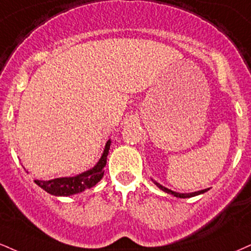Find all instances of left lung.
<instances>
[{
	"mask_svg": "<svg viewBox=\"0 0 251 251\" xmlns=\"http://www.w3.org/2000/svg\"><path fill=\"white\" fill-rule=\"evenodd\" d=\"M153 182L155 183L156 187H159L161 191H164L165 193H167V194H171L175 196V198H180V199H187V198H193V196H196V195H200V194H203V193H206L207 191H209V188L207 189H202V191H198V192H193V193H177V192H174V191H171V189L166 188V187H164L162 185H160L159 182H156V181H154L152 179Z\"/></svg>",
	"mask_w": 251,
	"mask_h": 251,
	"instance_id": "8db88e82",
	"label": "left lung"
}]
</instances>
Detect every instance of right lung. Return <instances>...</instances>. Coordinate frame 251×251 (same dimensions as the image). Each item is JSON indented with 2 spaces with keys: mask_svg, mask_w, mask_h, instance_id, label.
Masks as SVG:
<instances>
[{
  "mask_svg": "<svg viewBox=\"0 0 251 251\" xmlns=\"http://www.w3.org/2000/svg\"><path fill=\"white\" fill-rule=\"evenodd\" d=\"M110 146L111 139H108L99 161L92 168L83 173L75 175V176L56 177L51 180H35V183L47 193L55 196H70L84 192L85 189L92 188L101 180L104 175V167L106 165Z\"/></svg>",
  "mask_w": 251,
  "mask_h": 251,
  "instance_id": "add662e5",
  "label": "right lung"
}]
</instances>
